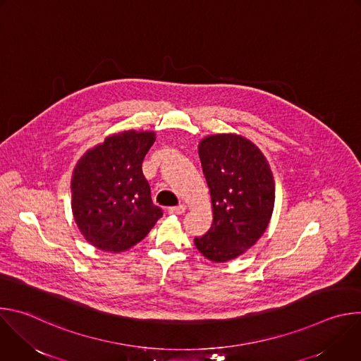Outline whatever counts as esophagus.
<instances>
[{"instance_id":"esophagus-1","label":"esophagus","mask_w":361,"mask_h":361,"mask_svg":"<svg viewBox=\"0 0 361 361\" xmlns=\"http://www.w3.org/2000/svg\"><path fill=\"white\" fill-rule=\"evenodd\" d=\"M187 207L184 204H180V205H176V207H170L169 209V214H183L185 213Z\"/></svg>"}]
</instances>
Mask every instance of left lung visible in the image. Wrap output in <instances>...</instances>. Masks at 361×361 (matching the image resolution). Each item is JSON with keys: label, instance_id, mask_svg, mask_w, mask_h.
<instances>
[{"label": "left lung", "instance_id": "left-lung-1", "mask_svg": "<svg viewBox=\"0 0 361 361\" xmlns=\"http://www.w3.org/2000/svg\"><path fill=\"white\" fill-rule=\"evenodd\" d=\"M198 156L213 202V224L194 238L216 263L235 259L266 231L274 209V180L263 152L235 134L205 137Z\"/></svg>", "mask_w": 361, "mask_h": 361}]
</instances>
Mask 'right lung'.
I'll return each mask as SVG.
<instances>
[{
	"label": "right lung",
	"mask_w": 361,
	"mask_h": 361,
	"mask_svg": "<svg viewBox=\"0 0 361 361\" xmlns=\"http://www.w3.org/2000/svg\"><path fill=\"white\" fill-rule=\"evenodd\" d=\"M154 141L152 131H124L107 137L78 161L71 180V209L80 231L94 247L128 250L163 217L141 170Z\"/></svg>",
	"instance_id": "obj_1"
}]
</instances>
